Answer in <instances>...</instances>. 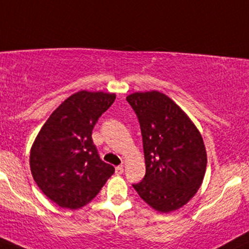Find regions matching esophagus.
Returning a JSON list of instances; mask_svg holds the SVG:
<instances>
[{
    "instance_id": "esophagus-1",
    "label": "esophagus",
    "mask_w": 249,
    "mask_h": 249,
    "mask_svg": "<svg viewBox=\"0 0 249 249\" xmlns=\"http://www.w3.org/2000/svg\"><path fill=\"white\" fill-rule=\"evenodd\" d=\"M124 173V166L122 165H120V166H116L115 167V174L116 176H120V174Z\"/></svg>"
}]
</instances>
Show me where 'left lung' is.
<instances>
[{"mask_svg": "<svg viewBox=\"0 0 249 249\" xmlns=\"http://www.w3.org/2000/svg\"><path fill=\"white\" fill-rule=\"evenodd\" d=\"M127 101L139 118L145 159V176L133 187L159 213L180 209L203 181V139L188 115L161 92H135Z\"/></svg>", "mask_w": 249, "mask_h": 249, "instance_id": "1", "label": "left lung"}]
</instances>
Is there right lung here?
I'll list each match as a JSON object with an SVG mask.
<instances>
[{
	"mask_svg": "<svg viewBox=\"0 0 249 249\" xmlns=\"http://www.w3.org/2000/svg\"><path fill=\"white\" fill-rule=\"evenodd\" d=\"M114 100V93L76 92L36 135L30 153L31 173L41 192L61 208L84 207L114 173V167L100 159L91 136Z\"/></svg>",
	"mask_w": 249,
	"mask_h": 249,
	"instance_id": "right-lung-1",
	"label": "right lung"
}]
</instances>
